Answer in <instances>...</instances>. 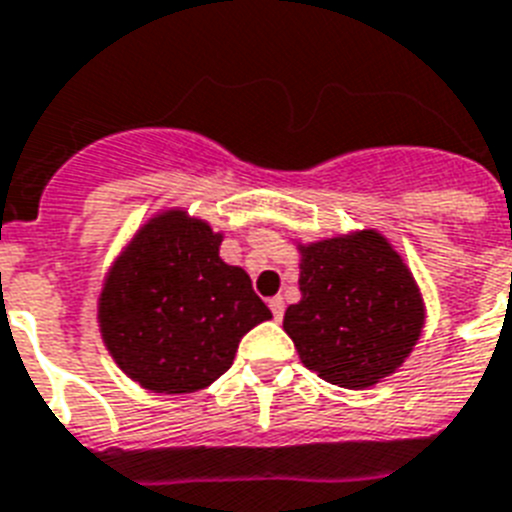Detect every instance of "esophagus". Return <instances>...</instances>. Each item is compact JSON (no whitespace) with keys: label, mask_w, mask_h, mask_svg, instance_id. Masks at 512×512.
Instances as JSON below:
<instances>
[{"label":"esophagus","mask_w":512,"mask_h":512,"mask_svg":"<svg viewBox=\"0 0 512 512\" xmlns=\"http://www.w3.org/2000/svg\"><path fill=\"white\" fill-rule=\"evenodd\" d=\"M268 307H270V313H273V318H276V321H281V318H284V299L281 297H273L268 302Z\"/></svg>","instance_id":"34e87169"}]
</instances>
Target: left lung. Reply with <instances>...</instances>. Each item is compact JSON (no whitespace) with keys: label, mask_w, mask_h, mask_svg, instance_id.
I'll return each mask as SVG.
<instances>
[{"label":"left lung","mask_w":512,"mask_h":512,"mask_svg":"<svg viewBox=\"0 0 512 512\" xmlns=\"http://www.w3.org/2000/svg\"><path fill=\"white\" fill-rule=\"evenodd\" d=\"M299 249L297 305L284 331L299 360L328 384L368 389L413 352L426 307L402 255L373 228Z\"/></svg>","instance_id":"left-lung-1"}]
</instances>
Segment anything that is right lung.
<instances>
[{
  "label": "right lung",
  "mask_w": 512,
  "mask_h": 512,
  "mask_svg": "<svg viewBox=\"0 0 512 512\" xmlns=\"http://www.w3.org/2000/svg\"><path fill=\"white\" fill-rule=\"evenodd\" d=\"M223 234L173 207L149 218L110 265L97 305L115 365L157 394H191L231 368L270 318L247 270L220 260Z\"/></svg>",
  "instance_id": "1"
}]
</instances>
